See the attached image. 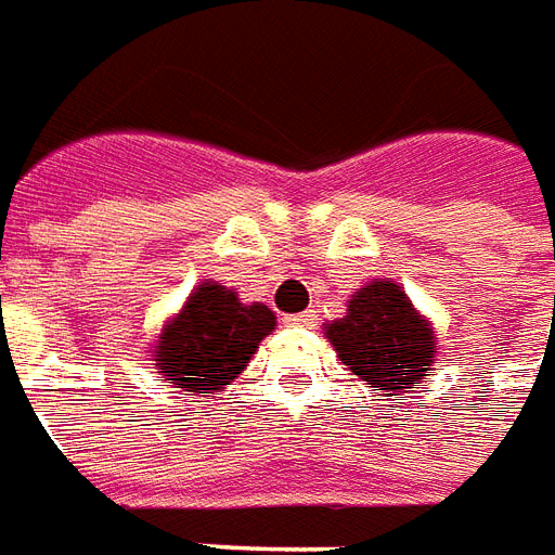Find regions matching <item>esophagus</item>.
I'll use <instances>...</instances> for the list:
<instances>
[{"mask_svg":"<svg viewBox=\"0 0 555 555\" xmlns=\"http://www.w3.org/2000/svg\"><path fill=\"white\" fill-rule=\"evenodd\" d=\"M283 322H286V327H312L315 315L312 312H295V315H286Z\"/></svg>","mask_w":555,"mask_h":555,"instance_id":"esophagus-1","label":"esophagus"}]
</instances>
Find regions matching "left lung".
<instances>
[{
    "label": "left lung",
    "mask_w": 555,
    "mask_h": 555,
    "mask_svg": "<svg viewBox=\"0 0 555 555\" xmlns=\"http://www.w3.org/2000/svg\"><path fill=\"white\" fill-rule=\"evenodd\" d=\"M339 360L374 391L415 389L439 353L436 331L395 281H372L348 301L345 319L324 327Z\"/></svg>",
    "instance_id": "1"
}]
</instances>
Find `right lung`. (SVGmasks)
<instances>
[{
	"label": "right lung",
	"mask_w": 555,
	"mask_h": 555,
	"mask_svg": "<svg viewBox=\"0 0 555 555\" xmlns=\"http://www.w3.org/2000/svg\"><path fill=\"white\" fill-rule=\"evenodd\" d=\"M274 324L266 304H243L228 286L204 281L164 324L152 351L154 365L175 389L214 398L245 372Z\"/></svg>",
	"instance_id": "add662e5"
}]
</instances>
